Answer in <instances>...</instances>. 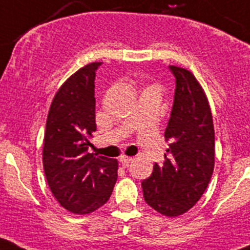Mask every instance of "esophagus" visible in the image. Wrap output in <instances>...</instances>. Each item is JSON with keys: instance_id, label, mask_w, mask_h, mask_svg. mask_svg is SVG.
<instances>
[{"instance_id": "esophagus-1", "label": "esophagus", "mask_w": 250, "mask_h": 250, "mask_svg": "<svg viewBox=\"0 0 250 250\" xmlns=\"http://www.w3.org/2000/svg\"><path fill=\"white\" fill-rule=\"evenodd\" d=\"M132 161H133V158H132V157L123 156V157H121V158H120V162L122 164H125V166H128V164H129Z\"/></svg>"}]
</instances>
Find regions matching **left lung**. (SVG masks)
Masks as SVG:
<instances>
[{
    "label": "left lung",
    "instance_id": "8db88e82",
    "mask_svg": "<svg viewBox=\"0 0 250 250\" xmlns=\"http://www.w3.org/2000/svg\"><path fill=\"white\" fill-rule=\"evenodd\" d=\"M174 100L164 138L163 166L142 182L146 203L167 217L188 212L208 187L214 169V127L208 100L192 72L169 66Z\"/></svg>",
    "mask_w": 250,
    "mask_h": 250
}]
</instances>
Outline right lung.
Masks as SVG:
<instances>
[{
    "label": "right lung",
    "mask_w": 250,
    "mask_h": 250,
    "mask_svg": "<svg viewBox=\"0 0 250 250\" xmlns=\"http://www.w3.org/2000/svg\"><path fill=\"white\" fill-rule=\"evenodd\" d=\"M101 62L78 69L62 84L49 108L43 141V169L58 203L75 214H88L107 203L118 162L88 153L96 130L94 78Z\"/></svg>",
    "instance_id": "right-lung-1"
}]
</instances>
